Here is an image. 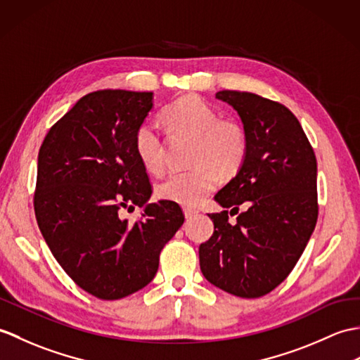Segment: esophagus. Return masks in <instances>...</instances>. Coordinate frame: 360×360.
<instances>
[{"instance_id":"1","label":"esophagus","mask_w":360,"mask_h":360,"mask_svg":"<svg viewBox=\"0 0 360 360\" xmlns=\"http://www.w3.org/2000/svg\"><path fill=\"white\" fill-rule=\"evenodd\" d=\"M196 213H198V212L195 210V208H184V214H186V218H187V219L193 218V216H195Z\"/></svg>"}]
</instances>
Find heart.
Returning <instances> with one entry per match:
<instances>
[{"label": "heart", "mask_w": 360, "mask_h": 360, "mask_svg": "<svg viewBox=\"0 0 360 360\" xmlns=\"http://www.w3.org/2000/svg\"><path fill=\"white\" fill-rule=\"evenodd\" d=\"M162 122L173 133L195 139L193 170L172 173L158 184L156 195L164 200L193 207L214 190L221 178H231L245 161L248 141L240 124L219 120L218 112L195 95L182 96L167 105ZM135 150L150 173H161L165 165V144L156 127L142 122L135 131Z\"/></svg>", "instance_id": "heart-1"}]
</instances>
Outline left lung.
I'll return each mask as SVG.
<instances>
[{
	"label": "left lung",
	"instance_id": "left-lung-1",
	"mask_svg": "<svg viewBox=\"0 0 360 360\" xmlns=\"http://www.w3.org/2000/svg\"><path fill=\"white\" fill-rule=\"evenodd\" d=\"M216 98L238 112L248 150L236 176L214 196L225 210L208 214L214 231L199 245L200 271L230 295L261 297L285 281L316 227V156L285 105L236 90ZM229 214L238 215L236 223Z\"/></svg>",
	"mask_w": 360,
	"mask_h": 360
}]
</instances>
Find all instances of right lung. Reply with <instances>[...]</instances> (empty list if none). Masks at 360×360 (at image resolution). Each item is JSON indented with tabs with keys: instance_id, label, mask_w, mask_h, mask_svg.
I'll use <instances>...</instances> for the list:
<instances>
[{
	"instance_id": "add662e5",
	"label": "right lung",
	"mask_w": 360,
	"mask_h": 360,
	"mask_svg": "<svg viewBox=\"0 0 360 360\" xmlns=\"http://www.w3.org/2000/svg\"><path fill=\"white\" fill-rule=\"evenodd\" d=\"M152 107V91H94L49 130L38 153V227L73 282L104 300L152 282L161 250L184 224L176 202L148 204L152 184L135 131ZM135 205L143 218L122 220V208Z\"/></svg>"
}]
</instances>
